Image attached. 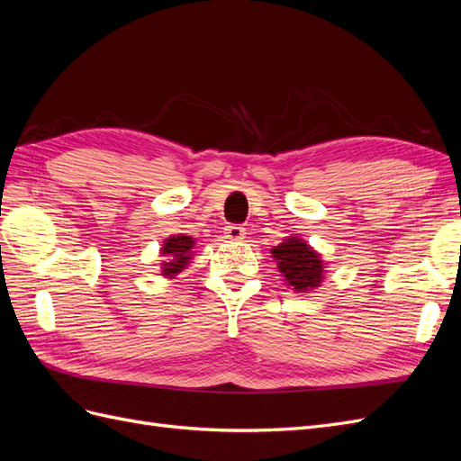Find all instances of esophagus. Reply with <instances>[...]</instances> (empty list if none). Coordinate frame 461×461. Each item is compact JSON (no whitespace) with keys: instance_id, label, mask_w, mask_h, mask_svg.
<instances>
[{"instance_id":"34e87169","label":"esophagus","mask_w":461,"mask_h":461,"mask_svg":"<svg viewBox=\"0 0 461 461\" xmlns=\"http://www.w3.org/2000/svg\"><path fill=\"white\" fill-rule=\"evenodd\" d=\"M225 236L229 240H242L246 236V229L240 225H229L225 227Z\"/></svg>"}]
</instances>
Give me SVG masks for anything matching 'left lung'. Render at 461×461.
Returning <instances> with one entry per match:
<instances>
[{
    "mask_svg": "<svg viewBox=\"0 0 461 461\" xmlns=\"http://www.w3.org/2000/svg\"><path fill=\"white\" fill-rule=\"evenodd\" d=\"M271 254L292 290L308 292L323 281V261L319 259V254L313 252L310 244L300 240L298 236H290L281 246L273 248Z\"/></svg>",
    "mask_w": 461,
    "mask_h": 461,
    "instance_id": "1",
    "label": "left lung"
}]
</instances>
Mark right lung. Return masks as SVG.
I'll return each instance as SVG.
<instances>
[{
    "mask_svg": "<svg viewBox=\"0 0 461 461\" xmlns=\"http://www.w3.org/2000/svg\"><path fill=\"white\" fill-rule=\"evenodd\" d=\"M192 248H194V240L185 234L171 236L169 240H165L161 248V254L165 256L161 273L165 276H175L176 273L183 271L185 265L190 261Z\"/></svg>",
    "mask_w": 461,
    "mask_h": 461,
    "instance_id": "obj_1",
    "label": "right lung"
}]
</instances>
